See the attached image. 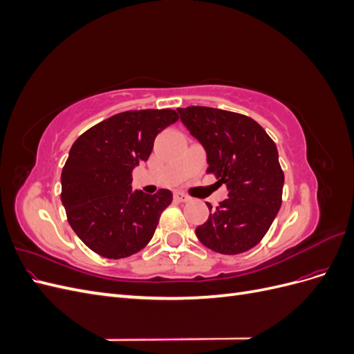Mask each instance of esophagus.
<instances>
[{
    "instance_id": "1",
    "label": "esophagus",
    "mask_w": 354,
    "mask_h": 354,
    "mask_svg": "<svg viewBox=\"0 0 354 354\" xmlns=\"http://www.w3.org/2000/svg\"><path fill=\"white\" fill-rule=\"evenodd\" d=\"M174 199L178 201V202H187V201H190V198L187 195H185V194H181V192H176Z\"/></svg>"
}]
</instances>
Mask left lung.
Listing matches in <instances>:
<instances>
[{"label":"left lung","mask_w":354,"mask_h":354,"mask_svg":"<svg viewBox=\"0 0 354 354\" xmlns=\"http://www.w3.org/2000/svg\"><path fill=\"white\" fill-rule=\"evenodd\" d=\"M180 120L207 151V173L226 185L229 198L196 227L207 248L234 255L248 251L270 229L282 205L283 171L277 147L252 118L207 108H178Z\"/></svg>","instance_id":"8db88e82"}]
</instances>
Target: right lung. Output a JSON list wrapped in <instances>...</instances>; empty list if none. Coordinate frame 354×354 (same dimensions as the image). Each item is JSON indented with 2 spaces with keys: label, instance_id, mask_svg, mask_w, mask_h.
I'll return each mask as SVG.
<instances>
[{
  "label": "right lung",
  "instance_id": "add662e5",
  "mask_svg": "<svg viewBox=\"0 0 354 354\" xmlns=\"http://www.w3.org/2000/svg\"><path fill=\"white\" fill-rule=\"evenodd\" d=\"M178 120L173 109L116 113L82 133L62 169V203L73 232L104 259H125L151 242L173 194H131L133 169L155 137Z\"/></svg>",
  "mask_w": 354,
  "mask_h": 354
}]
</instances>
